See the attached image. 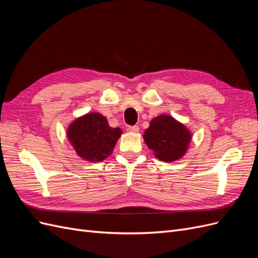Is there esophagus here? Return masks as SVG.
I'll return each instance as SVG.
<instances>
[{"instance_id":"1","label":"esophagus","mask_w":258,"mask_h":258,"mask_svg":"<svg viewBox=\"0 0 258 258\" xmlns=\"http://www.w3.org/2000/svg\"><path fill=\"white\" fill-rule=\"evenodd\" d=\"M128 130H129L130 132L137 133V132H139L140 128H139V126H129V127H128Z\"/></svg>"}]
</instances>
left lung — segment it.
Here are the masks:
<instances>
[{
  "label": "left lung",
  "instance_id": "left-lung-1",
  "mask_svg": "<svg viewBox=\"0 0 258 258\" xmlns=\"http://www.w3.org/2000/svg\"><path fill=\"white\" fill-rule=\"evenodd\" d=\"M143 138L159 160L173 162L186 153L192 135L183 123L162 114L150 121Z\"/></svg>",
  "mask_w": 258,
  "mask_h": 258
}]
</instances>
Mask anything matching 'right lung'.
Wrapping results in <instances>:
<instances>
[{
    "mask_svg": "<svg viewBox=\"0 0 258 258\" xmlns=\"http://www.w3.org/2000/svg\"><path fill=\"white\" fill-rule=\"evenodd\" d=\"M121 136L119 128H112L99 113H88L75 119L67 129V138L79 157L90 162L108 158Z\"/></svg>",
    "mask_w": 258,
    "mask_h": 258,
    "instance_id": "1",
    "label": "right lung"
}]
</instances>
